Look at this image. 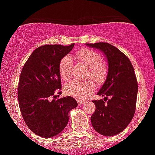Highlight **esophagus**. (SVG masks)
<instances>
[{
    "label": "esophagus",
    "mask_w": 155,
    "mask_h": 155,
    "mask_svg": "<svg viewBox=\"0 0 155 155\" xmlns=\"http://www.w3.org/2000/svg\"><path fill=\"white\" fill-rule=\"evenodd\" d=\"M77 102H78V104H80V105H81V104H84L85 101H82V100H78Z\"/></svg>",
    "instance_id": "34e87169"
}]
</instances>
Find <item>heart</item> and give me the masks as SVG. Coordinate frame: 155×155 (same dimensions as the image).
Returning <instances> with one entry per match:
<instances>
[{"label": "heart", "mask_w": 155, "mask_h": 155, "mask_svg": "<svg viewBox=\"0 0 155 155\" xmlns=\"http://www.w3.org/2000/svg\"><path fill=\"white\" fill-rule=\"evenodd\" d=\"M75 57L78 60L89 67L87 77H91L98 83L104 80L107 75V66L101 61V55L97 52L91 49H81L76 52ZM72 68V59L69 55H65L61 59L58 65L59 74L64 81H68L71 78ZM95 87V84L92 80L84 82L73 80L65 85L64 90L69 96L76 99L84 100L94 92Z\"/></svg>", "instance_id": "b5f03b06"}]
</instances>
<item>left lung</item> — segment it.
Returning <instances> with one entry per match:
<instances>
[{
    "label": "left lung",
    "instance_id": "obj_1",
    "mask_svg": "<svg viewBox=\"0 0 155 155\" xmlns=\"http://www.w3.org/2000/svg\"><path fill=\"white\" fill-rule=\"evenodd\" d=\"M87 46L101 51L108 60L107 79L97 92L105 97L93 101L96 110L91 122L100 134L110 137L125 130L134 116L137 78L129 58L117 47L106 42L87 43Z\"/></svg>",
    "mask_w": 155,
    "mask_h": 155
}]
</instances>
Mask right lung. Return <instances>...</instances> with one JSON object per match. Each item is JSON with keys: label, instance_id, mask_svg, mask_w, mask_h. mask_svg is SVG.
I'll return each mask as SVG.
<instances>
[{"label": "right lung", "instance_id": "1", "mask_svg": "<svg viewBox=\"0 0 155 155\" xmlns=\"http://www.w3.org/2000/svg\"><path fill=\"white\" fill-rule=\"evenodd\" d=\"M74 45L38 47L23 66L18 83L19 107L29 129L40 137L62 132L68 123V113L78 105L71 97L55 99V93H62L58 65Z\"/></svg>", "mask_w": 155, "mask_h": 155}]
</instances>
